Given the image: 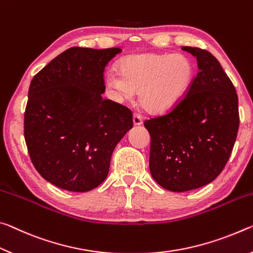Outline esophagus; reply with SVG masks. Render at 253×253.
<instances>
[{
	"mask_svg": "<svg viewBox=\"0 0 253 253\" xmlns=\"http://www.w3.org/2000/svg\"><path fill=\"white\" fill-rule=\"evenodd\" d=\"M133 124L134 126H141L142 118L139 114H133Z\"/></svg>",
	"mask_w": 253,
	"mask_h": 253,
	"instance_id": "34e87169",
	"label": "esophagus"
}]
</instances>
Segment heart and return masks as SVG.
Wrapping results in <instances>:
<instances>
[{"label":"heart","instance_id":"heart-1","mask_svg":"<svg viewBox=\"0 0 253 253\" xmlns=\"http://www.w3.org/2000/svg\"><path fill=\"white\" fill-rule=\"evenodd\" d=\"M120 73L109 69L104 84L118 101H126L138 93L139 103L151 114L173 109L192 86L194 65L181 53L146 52L124 57Z\"/></svg>","mask_w":253,"mask_h":253}]
</instances>
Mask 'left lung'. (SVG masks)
Wrapping results in <instances>:
<instances>
[{
    "label": "left lung",
    "mask_w": 253,
    "mask_h": 253,
    "mask_svg": "<svg viewBox=\"0 0 253 253\" xmlns=\"http://www.w3.org/2000/svg\"><path fill=\"white\" fill-rule=\"evenodd\" d=\"M196 58L198 73L186 96L164 117L148 120L151 176L170 192L208 185L229 160L239 129L238 95L212 53L183 47Z\"/></svg>",
    "instance_id": "8db88e82"
}]
</instances>
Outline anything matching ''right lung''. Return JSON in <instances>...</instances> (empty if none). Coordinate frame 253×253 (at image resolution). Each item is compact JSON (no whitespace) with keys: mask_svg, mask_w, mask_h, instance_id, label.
I'll list each match as a JSON object with an SVG mask.
<instances>
[{"mask_svg":"<svg viewBox=\"0 0 253 253\" xmlns=\"http://www.w3.org/2000/svg\"><path fill=\"white\" fill-rule=\"evenodd\" d=\"M120 48H69L31 81L24 138L37 170L69 192L96 188L117 144L133 126L131 111L103 99L105 66Z\"/></svg>","mask_w":253,"mask_h":253,"instance_id":"1","label":"right lung"}]
</instances>
